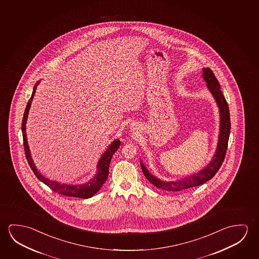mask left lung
I'll return each instance as SVG.
<instances>
[{
  "label": "left lung",
  "instance_id": "1",
  "mask_svg": "<svg viewBox=\"0 0 259 259\" xmlns=\"http://www.w3.org/2000/svg\"><path fill=\"white\" fill-rule=\"evenodd\" d=\"M202 78L206 82V87L213 96L220 111V133L215 154L204 168L201 169L196 174H193L188 177H183L175 181H164L157 178L151 172H149L143 162L140 161V166L144 176L157 188L168 192H184L198 185H202L215 176L218 170L221 168L225 158L230 133V110L226 99L222 95L221 85L218 82L217 78L215 77L213 72L209 67L202 68Z\"/></svg>",
  "mask_w": 259,
  "mask_h": 259
}]
</instances>
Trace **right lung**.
<instances>
[{"instance_id": "add662e5", "label": "right lung", "mask_w": 259, "mask_h": 259, "mask_svg": "<svg viewBox=\"0 0 259 259\" xmlns=\"http://www.w3.org/2000/svg\"><path fill=\"white\" fill-rule=\"evenodd\" d=\"M40 81H37L36 84L33 87L32 95L29 100V103H27V106L25 109L24 115L22 119V124H21V131H22V136H23V145H24L25 155L26 158L28 160L29 166L32 170L35 176L37 177V179L41 181L46 185H48L50 189L53 190L54 192L65 195V196H71V197L82 198V199H87V198L93 197L95 193L98 192L99 190L102 188L103 184L106 182L108 176H109V167L111 164V157L113 154L117 151V149L120 146V141L118 139L113 140L111 145L108 147L106 151H104L102 156L100 157L98 163H97V172L90 181H88L85 184L82 185H67V184H60L57 181L50 180L47 177H43L39 171L37 170L36 165L33 162L32 157L30 155V150H29V144L27 140V133H26V123H27V119L29 115V109L31 106L33 97L36 93V89Z\"/></svg>"}]
</instances>
